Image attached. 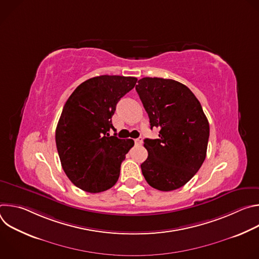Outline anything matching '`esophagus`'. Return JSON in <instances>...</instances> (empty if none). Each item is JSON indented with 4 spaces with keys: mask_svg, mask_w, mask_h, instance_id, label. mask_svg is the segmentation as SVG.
I'll return each instance as SVG.
<instances>
[{
    "mask_svg": "<svg viewBox=\"0 0 259 259\" xmlns=\"http://www.w3.org/2000/svg\"><path fill=\"white\" fill-rule=\"evenodd\" d=\"M134 142H135V144H141L142 143V138L141 137H139V138H136L135 140H134Z\"/></svg>",
    "mask_w": 259,
    "mask_h": 259,
    "instance_id": "obj_1",
    "label": "esophagus"
}]
</instances>
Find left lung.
Returning a JSON list of instances; mask_svg holds the SVG:
<instances>
[{"label":"left lung","instance_id":"8db88e82","mask_svg":"<svg viewBox=\"0 0 259 259\" xmlns=\"http://www.w3.org/2000/svg\"><path fill=\"white\" fill-rule=\"evenodd\" d=\"M159 138L144 139L149 152L141 164L147 183L162 192L177 190L201 168L207 153L209 123L195 94L177 81L142 78L135 87Z\"/></svg>","mask_w":259,"mask_h":259}]
</instances>
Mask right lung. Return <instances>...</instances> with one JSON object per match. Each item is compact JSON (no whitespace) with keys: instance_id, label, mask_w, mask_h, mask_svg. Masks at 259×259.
Returning <instances> with one entry per match:
<instances>
[{"instance_id":"right-lung-1","label":"right lung","mask_w":259,"mask_h":259,"mask_svg":"<svg viewBox=\"0 0 259 259\" xmlns=\"http://www.w3.org/2000/svg\"><path fill=\"white\" fill-rule=\"evenodd\" d=\"M137 82L134 77L99 76L81 85L66 100L59 118L55 140L62 169L75 186L88 193L114 187L121 164L134 145L109 131L118 101Z\"/></svg>"}]
</instances>
